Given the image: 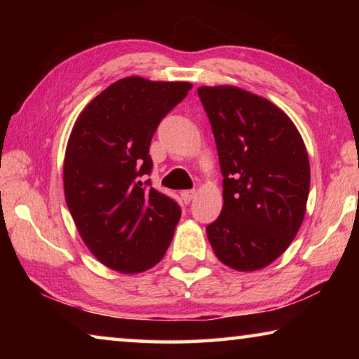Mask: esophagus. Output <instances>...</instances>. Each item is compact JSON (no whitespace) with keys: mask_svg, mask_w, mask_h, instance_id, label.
Segmentation results:
<instances>
[{"mask_svg":"<svg viewBox=\"0 0 359 359\" xmlns=\"http://www.w3.org/2000/svg\"><path fill=\"white\" fill-rule=\"evenodd\" d=\"M180 196H182V199H184V203H190L191 199L196 196V191H194V190H185V191L180 193Z\"/></svg>","mask_w":359,"mask_h":359,"instance_id":"esophagus-1","label":"esophagus"}]
</instances>
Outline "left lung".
<instances>
[{
	"instance_id": "1",
	"label": "left lung",
	"mask_w": 359,
	"mask_h": 359,
	"mask_svg": "<svg viewBox=\"0 0 359 359\" xmlns=\"http://www.w3.org/2000/svg\"><path fill=\"white\" fill-rule=\"evenodd\" d=\"M223 174V208L205 233L231 269H263L306 215L311 165L296 125L274 102L233 85L198 88Z\"/></svg>"
}]
</instances>
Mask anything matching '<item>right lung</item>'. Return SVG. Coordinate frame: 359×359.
<instances>
[{"label": "right lung", "instance_id": "right-lung-1", "mask_svg": "<svg viewBox=\"0 0 359 359\" xmlns=\"http://www.w3.org/2000/svg\"><path fill=\"white\" fill-rule=\"evenodd\" d=\"M190 82L130 76L85 106L66 145L65 199L83 244L109 269L139 274L160 263L180 220L171 198L142 182L150 141Z\"/></svg>", "mask_w": 359, "mask_h": 359}]
</instances>
